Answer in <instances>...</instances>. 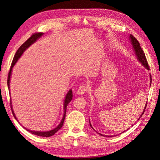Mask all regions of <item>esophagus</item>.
Returning <instances> with one entry per match:
<instances>
[{
    "instance_id": "esophagus-1",
    "label": "esophagus",
    "mask_w": 160,
    "mask_h": 160,
    "mask_svg": "<svg viewBox=\"0 0 160 160\" xmlns=\"http://www.w3.org/2000/svg\"><path fill=\"white\" fill-rule=\"evenodd\" d=\"M88 90H89V87L85 85H82L79 87L78 91H77V93L80 94V95H82V94H84Z\"/></svg>"
}]
</instances>
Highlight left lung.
Instances as JSON below:
<instances>
[{
	"label": "left lung",
	"instance_id": "left-lung-1",
	"mask_svg": "<svg viewBox=\"0 0 160 160\" xmlns=\"http://www.w3.org/2000/svg\"><path fill=\"white\" fill-rule=\"evenodd\" d=\"M130 39H131V43H132V45H133V49H134V51H135L136 55H137V57L138 59L139 60V61H140L142 64L147 69L149 70L150 67H149V65H148V61H147V59H146V55H145V54H144V51H143L141 47H140V43H139V42H138V41L137 39H136L135 37H134L132 34H131V35H130ZM150 78H151V76H150ZM150 80H151V83H152V78L150 79ZM146 106H147V102H146V105H145V108H144V111H143V113H142V115H141L140 117L138 118V120H139L140 118L142 117V115L144 114V111H145V109H146ZM90 127L92 128V129H93V127H92V125H91L90 122ZM127 130H128V129H127ZM125 131H123L122 133H123L124 132H125ZM98 134H100V135H102V136H105V137H111V136H105V135H103V134H100V133H98Z\"/></svg>",
	"mask_w": 160,
	"mask_h": 160
}]
</instances>
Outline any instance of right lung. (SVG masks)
<instances>
[{"label": "right lung", "instance_id": "right-lung-1", "mask_svg": "<svg viewBox=\"0 0 160 160\" xmlns=\"http://www.w3.org/2000/svg\"><path fill=\"white\" fill-rule=\"evenodd\" d=\"M43 34V33H41V32H37V33H33L31 37L28 38V40H26V41H25L24 43H23L20 47L19 49H18V51H16V52L15 53V55L14 57V58L12 60V62L11 64V66L9 70V72H8V79H7V84H8V90L10 91V76H11V72H12V67H14V65L15 64V63L17 62V61L18 60V58L21 57V55H22V53L28 47H29L33 43H34L35 41L37 39H38V38H39L41 35ZM72 90H70L69 92H68V93L67 94L66 98H65L64 99V115H63V118L62 119L61 122V123L59 124L58 126H57L55 128H54L53 130H51L50 131H47V132H38V131H30V130H28L27 128H26L28 131H29V132H31L33 134L35 135H37V136H39V137H51V136L54 135L58 131H59L61 128V127L63 125V123H64V121L65 119V116H66V111H67V105H68V103L71 102V100H72ZM10 108H11V110L12 112V115H14L15 119L17 120L16 117L14 115V113L13 111L12 108V103H11V100H10Z\"/></svg>", "mask_w": 160, "mask_h": 160}]
</instances>
